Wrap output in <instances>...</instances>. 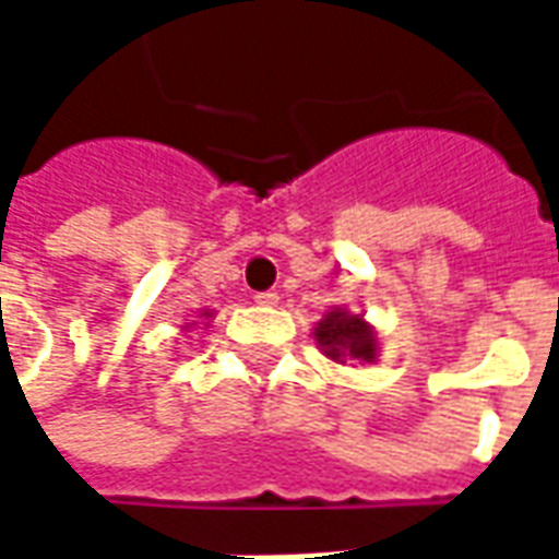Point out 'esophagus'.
<instances>
[{"mask_svg":"<svg viewBox=\"0 0 559 559\" xmlns=\"http://www.w3.org/2000/svg\"><path fill=\"white\" fill-rule=\"evenodd\" d=\"M278 293H272V290H266V293H257L254 296V302L260 305V308H275V305H278Z\"/></svg>","mask_w":559,"mask_h":559,"instance_id":"obj_1","label":"esophagus"}]
</instances>
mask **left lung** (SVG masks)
I'll list each match as a JSON object with an SVG mask.
<instances>
[{
    "instance_id": "left-lung-1",
    "label": "left lung",
    "mask_w": 559,
    "mask_h": 559,
    "mask_svg": "<svg viewBox=\"0 0 559 559\" xmlns=\"http://www.w3.org/2000/svg\"><path fill=\"white\" fill-rule=\"evenodd\" d=\"M311 335L329 362L374 365L380 359V329L347 305H332L323 320H317Z\"/></svg>"
}]
</instances>
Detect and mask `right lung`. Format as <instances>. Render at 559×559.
<instances>
[{
    "instance_id": "1",
    "label": "right lung",
    "mask_w": 559,
    "mask_h": 559,
    "mask_svg": "<svg viewBox=\"0 0 559 559\" xmlns=\"http://www.w3.org/2000/svg\"><path fill=\"white\" fill-rule=\"evenodd\" d=\"M212 320H215V311H212V308H203V311H200V314H197L194 323H185L182 332H194L197 326H209V323H212Z\"/></svg>"
}]
</instances>
